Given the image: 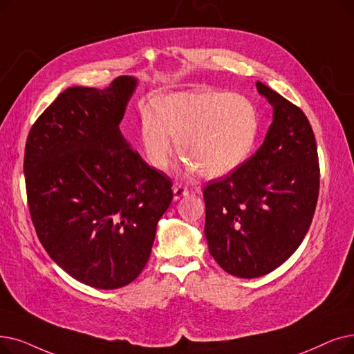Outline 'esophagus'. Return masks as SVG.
I'll return each mask as SVG.
<instances>
[{
	"mask_svg": "<svg viewBox=\"0 0 354 354\" xmlns=\"http://www.w3.org/2000/svg\"><path fill=\"white\" fill-rule=\"evenodd\" d=\"M188 195V189L182 185H175L174 187V199L175 201H178V199H180L182 196H187Z\"/></svg>",
	"mask_w": 354,
	"mask_h": 354,
	"instance_id": "esophagus-1",
	"label": "esophagus"
}]
</instances>
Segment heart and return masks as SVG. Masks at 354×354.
Masks as SVG:
<instances>
[{
  "mask_svg": "<svg viewBox=\"0 0 354 354\" xmlns=\"http://www.w3.org/2000/svg\"><path fill=\"white\" fill-rule=\"evenodd\" d=\"M156 113L143 110L140 140L147 162L158 171L171 165L179 142L191 172L221 178L249 159L257 140V110L240 94L176 92L158 101Z\"/></svg>",
  "mask_w": 354,
  "mask_h": 354,
  "instance_id": "obj_1",
  "label": "heart"
}]
</instances>
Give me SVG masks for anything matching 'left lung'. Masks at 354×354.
I'll return each mask as SVG.
<instances>
[{
  "instance_id": "obj_1",
  "label": "left lung",
  "mask_w": 354,
  "mask_h": 354,
  "mask_svg": "<svg viewBox=\"0 0 354 354\" xmlns=\"http://www.w3.org/2000/svg\"><path fill=\"white\" fill-rule=\"evenodd\" d=\"M273 106L263 145L237 171L204 189L209 254L227 273L259 278L299 248L318 199L319 166L308 118L268 85Z\"/></svg>"
}]
</instances>
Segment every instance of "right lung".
I'll return each mask as SVG.
<instances>
[{
    "label": "right lung",
    "mask_w": 354,
    "mask_h": 354,
    "mask_svg": "<svg viewBox=\"0 0 354 354\" xmlns=\"http://www.w3.org/2000/svg\"><path fill=\"white\" fill-rule=\"evenodd\" d=\"M118 76L104 89L71 86L44 110L24 153L27 201L37 237L73 279L117 289L145 269L172 182L120 131L137 88Z\"/></svg>",
    "instance_id": "1"
}]
</instances>
